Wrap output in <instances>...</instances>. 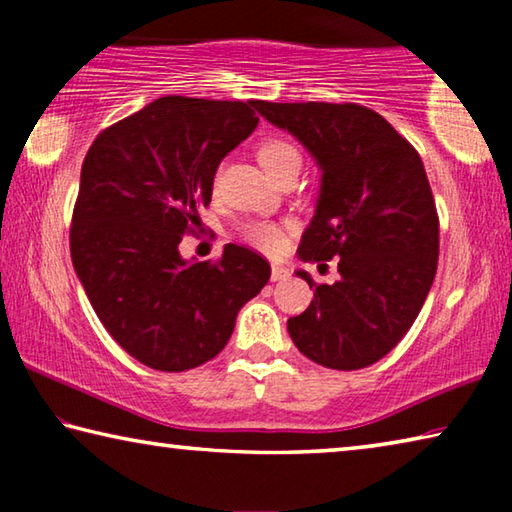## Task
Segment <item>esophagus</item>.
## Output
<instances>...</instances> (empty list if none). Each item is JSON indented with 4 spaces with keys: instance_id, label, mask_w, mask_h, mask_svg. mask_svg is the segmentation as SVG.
Segmentation results:
<instances>
[{
    "instance_id": "obj_1",
    "label": "esophagus",
    "mask_w": 512,
    "mask_h": 512,
    "mask_svg": "<svg viewBox=\"0 0 512 512\" xmlns=\"http://www.w3.org/2000/svg\"><path fill=\"white\" fill-rule=\"evenodd\" d=\"M287 277H289L287 268L277 266V264L271 266V282H282V280H287Z\"/></svg>"
}]
</instances>
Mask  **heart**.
<instances>
[{
  "mask_svg": "<svg viewBox=\"0 0 512 512\" xmlns=\"http://www.w3.org/2000/svg\"><path fill=\"white\" fill-rule=\"evenodd\" d=\"M257 160L262 167L271 173L273 178L282 176L284 171L293 167H300V151L298 146L284 140V137H266V140L257 146ZM241 239L248 246L262 250L266 255H277L284 248V230L282 225L273 221H250L241 228Z\"/></svg>",
  "mask_w": 512,
  "mask_h": 512,
  "instance_id": "1",
  "label": "heart"
}]
</instances>
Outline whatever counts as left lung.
Instances as JSON below:
<instances>
[{"mask_svg": "<svg viewBox=\"0 0 512 512\" xmlns=\"http://www.w3.org/2000/svg\"><path fill=\"white\" fill-rule=\"evenodd\" d=\"M271 124L307 146L323 169L316 214L298 255L341 277L316 284L314 300L289 318L307 359L359 370L386 357L409 332L438 266V212L422 158L379 112L359 103L253 101Z\"/></svg>", "mask_w": 512, "mask_h": 512, "instance_id": "obj_1", "label": "left lung"}]
</instances>
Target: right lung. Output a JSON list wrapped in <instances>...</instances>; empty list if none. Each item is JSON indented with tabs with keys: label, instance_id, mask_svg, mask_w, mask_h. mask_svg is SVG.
<instances>
[{
	"label": "right lung",
	"instance_id": "obj_1",
	"mask_svg": "<svg viewBox=\"0 0 512 512\" xmlns=\"http://www.w3.org/2000/svg\"><path fill=\"white\" fill-rule=\"evenodd\" d=\"M250 106L162 97L101 131L85 153L69 225L76 275L112 339L153 370L214 359L271 277L246 246L228 244L216 262L187 264L178 253L198 207L212 201L223 155L255 131Z\"/></svg>",
	"mask_w": 512,
	"mask_h": 512
}]
</instances>
